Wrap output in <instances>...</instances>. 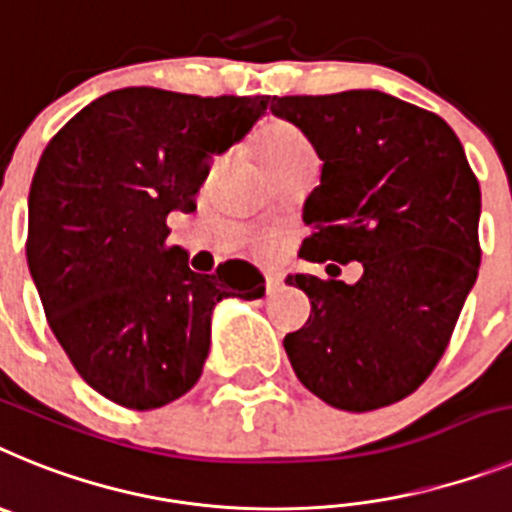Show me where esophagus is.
<instances>
[{
	"label": "esophagus",
	"mask_w": 512,
	"mask_h": 512,
	"mask_svg": "<svg viewBox=\"0 0 512 512\" xmlns=\"http://www.w3.org/2000/svg\"><path fill=\"white\" fill-rule=\"evenodd\" d=\"M283 288V275L281 273H270L265 275V293H275Z\"/></svg>",
	"instance_id": "obj_1"
}]
</instances>
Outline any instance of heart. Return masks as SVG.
I'll use <instances>...</instances> for the list:
<instances>
[{"label":"heart","mask_w":512,"mask_h":512,"mask_svg":"<svg viewBox=\"0 0 512 512\" xmlns=\"http://www.w3.org/2000/svg\"><path fill=\"white\" fill-rule=\"evenodd\" d=\"M255 151L260 157V164L270 175V172L281 170V167L296 162V159L314 154V146H311V141L306 139V133L299 126H293L283 118H270V121L257 128ZM275 244H278V239L273 234H265L255 242V250L268 255V252L275 250Z\"/></svg>","instance_id":"heart-1"}]
</instances>
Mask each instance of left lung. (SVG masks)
Returning a JSON list of instances; mask_svg holds the SVG:
<instances>
[{
	"label": "left lung",
	"mask_w": 512,
	"mask_h": 512,
	"mask_svg": "<svg viewBox=\"0 0 512 512\" xmlns=\"http://www.w3.org/2000/svg\"><path fill=\"white\" fill-rule=\"evenodd\" d=\"M270 110L324 162L301 257L363 265L353 286L288 275L311 304L283 340L288 361L337 410L410 397L446 353L482 260V195L464 146L441 115L379 90L273 97Z\"/></svg>",
	"instance_id": "left-lung-1"
}]
</instances>
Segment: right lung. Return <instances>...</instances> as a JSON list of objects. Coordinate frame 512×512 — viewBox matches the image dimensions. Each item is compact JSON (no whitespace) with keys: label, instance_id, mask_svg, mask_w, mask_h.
Masks as SVG:
<instances>
[{"label":"right lung","instance_id":"obj_1","mask_svg":"<svg viewBox=\"0 0 512 512\" xmlns=\"http://www.w3.org/2000/svg\"><path fill=\"white\" fill-rule=\"evenodd\" d=\"M270 95L201 97L126 87L97 97L43 151L28 201V268L48 327L97 394L157 410L188 394L224 296L265 293L242 260L188 268L170 247L172 211H195L213 154L229 149Z\"/></svg>","mask_w":512,"mask_h":512}]
</instances>
